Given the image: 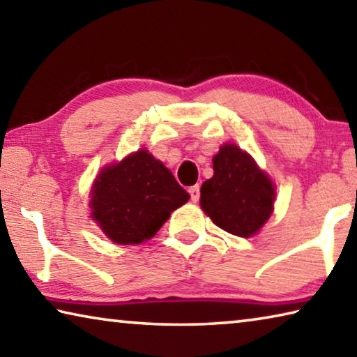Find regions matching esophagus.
I'll return each instance as SVG.
<instances>
[{
  "instance_id": "obj_1",
  "label": "esophagus",
  "mask_w": 357,
  "mask_h": 357,
  "mask_svg": "<svg viewBox=\"0 0 357 357\" xmlns=\"http://www.w3.org/2000/svg\"><path fill=\"white\" fill-rule=\"evenodd\" d=\"M190 196H191V201H192V202H197V201H199V196H201V188H199V185L191 186V188H190Z\"/></svg>"
}]
</instances>
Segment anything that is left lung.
<instances>
[{"instance_id":"8db88e82","label":"left lung","mask_w":357,"mask_h":357,"mask_svg":"<svg viewBox=\"0 0 357 357\" xmlns=\"http://www.w3.org/2000/svg\"><path fill=\"white\" fill-rule=\"evenodd\" d=\"M272 182L248 153L226 144L213 158V177L201 186V207L221 229L250 237L271 217Z\"/></svg>"}]
</instances>
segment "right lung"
Segmentation results:
<instances>
[{
  "label": "right lung",
  "instance_id": "obj_1",
  "mask_svg": "<svg viewBox=\"0 0 357 357\" xmlns=\"http://www.w3.org/2000/svg\"><path fill=\"white\" fill-rule=\"evenodd\" d=\"M93 218L115 243H140L153 237L171 212L190 195L147 150H139L98 175L91 191Z\"/></svg>",
  "mask_w": 357,
  "mask_h": 357
}]
</instances>
